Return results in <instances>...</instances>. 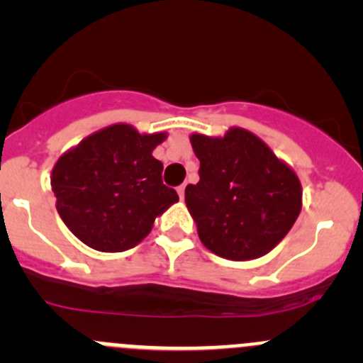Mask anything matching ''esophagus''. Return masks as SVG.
<instances>
[{
	"label": "esophagus",
	"mask_w": 363,
	"mask_h": 363,
	"mask_svg": "<svg viewBox=\"0 0 363 363\" xmlns=\"http://www.w3.org/2000/svg\"><path fill=\"white\" fill-rule=\"evenodd\" d=\"M184 191H186V184H181L177 188V193H179V196H181V200L184 199Z\"/></svg>",
	"instance_id": "1"
}]
</instances>
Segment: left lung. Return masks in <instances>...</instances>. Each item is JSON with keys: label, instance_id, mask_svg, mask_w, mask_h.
<instances>
[{"label": "left lung", "instance_id": "1", "mask_svg": "<svg viewBox=\"0 0 363 363\" xmlns=\"http://www.w3.org/2000/svg\"><path fill=\"white\" fill-rule=\"evenodd\" d=\"M199 184L186 205L207 250L226 259H255L276 247L302 208L296 174L256 135L232 128L223 138L191 135Z\"/></svg>", "mask_w": 363, "mask_h": 363}]
</instances>
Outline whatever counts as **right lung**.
Masks as SVG:
<instances>
[{
    "mask_svg": "<svg viewBox=\"0 0 363 363\" xmlns=\"http://www.w3.org/2000/svg\"><path fill=\"white\" fill-rule=\"evenodd\" d=\"M164 138L113 124L57 160L50 186L57 212L77 239L104 252L131 250L177 202L175 189L161 179L163 163L152 156Z\"/></svg>",
    "mask_w": 363,
    "mask_h": 363,
    "instance_id": "right-lung-1",
    "label": "right lung"
}]
</instances>
